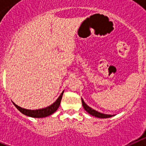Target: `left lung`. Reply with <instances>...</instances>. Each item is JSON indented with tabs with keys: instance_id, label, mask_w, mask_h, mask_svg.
<instances>
[{
	"instance_id": "8db88e82",
	"label": "left lung",
	"mask_w": 146,
	"mask_h": 146,
	"mask_svg": "<svg viewBox=\"0 0 146 146\" xmlns=\"http://www.w3.org/2000/svg\"><path fill=\"white\" fill-rule=\"evenodd\" d=\"M82 105H83V108H85L86 111L89 113V114L92 115L93 116L97 117V118H110L113 115H106V114H103V113H99V112L96 111V110H94V109L91 108L89 106H88L87 104L84 102V101L82 100Z\"/></svg>"
}]
</instances>
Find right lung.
I'll return each instance as SVG.
<instances>
[{"instance_id": "add662e5", "label": "right lung", "mask_w": 146, "mask_h": 146, "mask_svg": "<svg viewBox=\"0 0 146 146\" xmlns=\"http://www.w3.org/2000/svg\"><path fill=\"white\" fill-rule=\"evenodd\" d=\"M63 94H64V91L61 93V94L60 95L58 99L52 104H51L50 106L47 107L46 108H43V109H39V110H27L24 109V108H22L20 107L17 106V104H15V106L18 109V110H20L22 113H23L25 115H28V116L33 117V118H44V117H47L48 115H52V113H55L56 110H58V108L60 106V103L61 101L62 96H63Z\"/></svg>"}]
</instances>
